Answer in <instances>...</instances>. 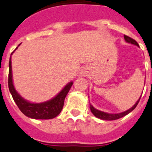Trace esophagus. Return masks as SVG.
Listing matches in <instances>:
<instances>
[{
    "mask_svg": "<svg viewBox=\"0 0 152 152\" xmlns=\"http://www.w3.org/2000/svg\"><path fill=\"white\" fill-rule=\"evenodd\" d=\"M80 75L81 76H87L89 75V71L87 69V68H83L82 70H81V72H80Z\"/></svg>",
    "mask_w": 152,
    "mask_h": 152,
    "instance_id": "34e87169",
    "label": "esophagus"
}]
</instances>
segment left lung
<instances>
[{
    "label": "left lung",
    "instance_id": "left-lung-1",
    "mask_svg": "<svg viewBox=\"0 0 152 152\" xmlns=\"http://www.w3.org/2000/svg\"><path fill=\"white\" fill-rule=\"evenodd\" d=\"M124 39H125L126 42H127V43H129V44H134V45H136V46L139 47V45H138V44H137V42L136 40H134V39L130 38L129 37H128V36L124 35ZM140 97H141V96H140ZM140 98L137 100V102L135 103V104H134V105L133 106L132 108H130L129 109H128V110L125 111V112H121V113H117V114L107 113V112L97 110V109H96V108H94L93 105H91V104H90V108H91V112L93 113L94 115L97 117V118H98V119H103V120H110V121L111 120H115V119H120V118H122V117L125 116V115H126L127 114H129V112H131L132 111L134 110V108L137 107V105L138 103H139V101H140Z\"/></svg>",
    "mask_w": 152,
    "mask_h": 152
}]
</instances>
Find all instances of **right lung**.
<instances>
[{"mask_svg":"<svg viewBox=\"0 0 152 152\" xmlns=\"http://www.w3.org/2000/svg\"><path fill=\"white\" fill-rule=\"evenodd\" d=\"M20 44H18L19 46ZM15 48V50L18 48ZM14 50V51H15ZM14 51L11 54L9 60V72H8V88L10 93L12 94L18 108L25 115L29 118L35 119H50L56 117L61 112L64 105L65 98L69 93L70 88L73 83H69L55 97L49 100L48 102L42 103H32L20 96V94L15 91L13 80H12V55Z\"/></svg>","mask_w":152,"mask_h":152,"instance_id":"add662e5","label":"right lung"}]
</instances>
